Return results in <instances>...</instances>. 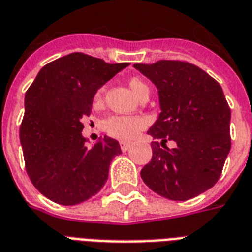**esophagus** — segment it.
I'll list each match as a JSON object with an SVG mask.
<instances>
[{
	"instance_id": "1",
	"label": "esophagus",
	"mask_w": 252,
	"mask_h": 252,
	"mask_svg": "<svg viewBox=\"0 0 252 252\" xmlns=\"http://www.w3.org/2000/svg\"><path fill=\"white\" fill-rule=\"evenodd\" d=\"M130 145H132V144L128 143V141H122V143H120V148H122L123 152L128 151V149L130 148Z\"/></svg>"
}]
</instances>
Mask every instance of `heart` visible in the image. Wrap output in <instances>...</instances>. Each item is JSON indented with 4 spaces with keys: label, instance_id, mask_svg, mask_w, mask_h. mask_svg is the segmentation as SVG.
Segmentation results:
<instances>
[{
    "label": "heart",
    "instance_id": "b5f03b06",
    "mask_svg": "<svg viewBox=\"0 0 252 252\" xmlns=\"http://www.w3.org/2000/svg\"><path fill=\"white\" fill-rule=\"evenodd\" d=\"M130 90L134 92V95L139 97L144 92H149L148 84L140 78H132L129 80ZM103 96V88L96 92L95 101H99ZM147 122L145 119L139 116H111L105 120V130L111 136L120 140H132L134 136H137L139 132L145 126Z\"/></svg>",
    "mask_w": 252,
    "mask_h": 252
}]
</instances>
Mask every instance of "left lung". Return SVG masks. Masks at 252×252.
Segmentation results:
<instances>
[{"instance_id":"1","label":"left lung","mask_w":252,"mask_h":252,"mask_svg":"<svg viewBox=\"0 0 252 252\" xmlns=\"http://www.w3.org/2000/svg\"><path fill=\"white\" fill-rule=\"evenodd\" d=\"M158 90L161 113L148 130L153 156L143 181L172 201L194 198L216 185L231 148V112L222 87L189 62L158 61L133 64ZM174 141L170 150L164 144Z\"/></svg>"}]
</instances>
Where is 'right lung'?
<instances>
[{"instance_id":"1","label":"right lung","mask_w":252,"mask_h":252,"mask_svg":"<svg viewBox=\"0 0 252 252\" xmlns=\"http://www.w3.org/2000/svg\"><path fill=\"white\" fill-rule=\"evenodd\" d=\"M128 64L68 54L42 67L26 91L19 128L26 172L54 202L78 205L104 186L111 161L122 149L108 136L86 147L80 119L91 113L96 91Z\"/></svg>"}]
</instances>
